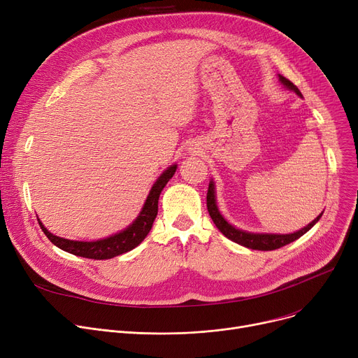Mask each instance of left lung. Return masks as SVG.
Wrapping results in <instances>:
<instances>
[{
  "instance_id": "obj_1",
  "label": "left lung",
  "mask_w": 358,
  "mask_h": 358,
  "mask_svg": "<svg viewBox=\"0 0 358 358\" xmlns=\"http://www.w3.org/2000/svg\"><path fill=\"white\" fill-rule=\"evenodd\" d=\"M280 81L283 83L287 88L293 90L297 96L302 97V94H300L299 88L292 83L289 81L287 78L281 77L280 75ZM208 210H209V215L212 217V220L215 222L216 228L227 236L229 238L231 241L239 243V245L242 247H247V248H251V250H259V251H273V250H277V248H281L287 245V243L299 239L302 235H305L313 224L321 219L322 213L319 215L315 220H312V223H309L306 228L300 229L294 234H289V235H268V234H251V232H243V231H239L236 228H234L232 224H229L227 220L223 219V216L219 213L217 210V206H216V199H215V185H213V181H210L209 184V190H208Z\"/></svg>"
}]
</instances>
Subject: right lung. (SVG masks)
<instances>
[{
    "mask_svg": "<svg viewBox=\"0 0 358 358\" xmlns=\"http://www.w3.org/2000/svg\"><path fill=\"white\" fill-rule=\"evenodd\" d=\"M176 169H177V165H171L168 169H165V171L161 174V177L157 180V182L154 184L152 189H150V193L145 201V206L138 219L131 223L127 229H124L120 234L113 235L110 238L94 241V242L69 241V239L52 235L43 227L42 222L39 219L37 220H39L41 228L43 234L48 236V239L52 243H55L56 247L69 254L84 257V258H91V259H108L113 257H117L138 247L139 243L145 239V236L149 234L150 228H152V223L158 215L159 194L165 187V184L174 176Z\"/></svg>",
    "mask_w": 358,
    "mask_h": 358,
    "instance_id": "obj_1",
    "label": "right lung"
}]
</instances>
